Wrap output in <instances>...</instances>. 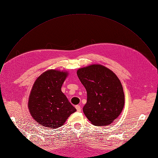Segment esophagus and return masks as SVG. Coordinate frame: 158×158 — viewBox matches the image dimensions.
<instances>
[{
  "instance_id": "obj_1",
  "label": "esophagus",
  "mask_w": 158,
  "mask_h": 158,
  "mask_svg": "<svg viewBox=\"0 0 158 158\" xmlns=\"http://www.w3.org/2000/svg\"><path fill=\"white\" fill-rule=\"evenodd\" d=\"M76 109H77V111L78 112H81V107L80 106H76Z\"/></svg>"
}]
</instances>
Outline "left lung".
<instances>
[{
	"mask_svg": "<svg viewBox=\"0 0 158 158\" xmlns=\"http://www.w3.org/2000/svg\"><path fill=\"white\" fill-rule=\"evenodd\" d=\"M77 74L87 92V102L83 107L86 118L96 126L110 124L124 105L123 88L117 76L98 64L81 68Z\"/></svg>",
	"mask_w": 158,
	"mask_h": 158,
	"instance_id": "8db88e82",
	"label": "left lung"
}]
</instances>
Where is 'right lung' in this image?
Returning <instances> with one entry per match:
<instances>
[{"mask_svg":"<svg viewBox=\"0 0 158 158\" xmlns=\"http://www.w3.org/2000/svg\"><path fill=\"white\" fill-rule=\"evenodd\" d=\"M67 76V72L49 70L35 81L28 106L31 117L39 125L49 128L60 127L76 111L61 90Z\"/></svg>","mask_w":158,"mask_h":158,"instance_id":"obj_1","label":"right lung"}]
</instances>
